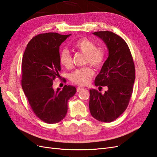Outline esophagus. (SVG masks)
I'll return each mask as SVG.
<instances>
[{
	"label": "esophagus",
	"mask_w": 157,
	"mask_h": 157,
	"mask_svg": "<svg viewBox=\"0 0 157 157\" xmlns=\"http://www.w3.org/2000/svg\"><path fill=\"white\" fill-rule=\"evenodd\" d=\"M84 88H82V87H80V86H78V87H77V92H79V91H80V90H81L82 89H83Z\"/></svg>",
	"instance_id": "obj_1"
}]
</instances>
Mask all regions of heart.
Returning <instances> with one entry per match:
<instances>
[{
  "label": "heart",
  "mask_w": 157,
  "mask_h": 157,
  "mask_svg": "<svg viewBox=\"0 0 157 157\" xmlns=\"http://www.w3.org/2000/svg\"><path fill=\"white\" fill-rule=\"evenodd\" d=\"M73 48L86 56L85 63H89L96 68H99L105 63L107 56V50L104 46H96V42L87 37H81L73 43ZM60 64L65 68L69 69L73 65L72 56L67 49H63L59 55ZM94 75L93 69L86 66L76 69L71 74V81L76 84L84 86L89 83Z\"/></svg>",
  "instance_id": "b5f03b06"
}]
</instances>
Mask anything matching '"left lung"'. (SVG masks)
<instances>
[{
	"label": "left lung",
	"mask_w": 157,
	"mask_h": 157,
	"mask_svg": "<svg viewBox=\"0 0 157 157\" xmlns=\"http://www.w3.org/2000/svg\"><path fill=\"white\" fill-rule=\"evenodd\" d=\"M93 34L103 40L109 50L95 85L107 86L108 90L102 94L97 90H90V111L96 120L111 122L124 112L129 103L136 78L134 63L129 47L121 36L111 31Z\"/></svg>",
	"instance_id": "obj_1"
}]
</instances>
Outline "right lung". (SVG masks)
Masks as SVG:
<instances>
[{
	"label": "right lung",
	"mask_w": 157,
	"mask_h": 157,
	"mask_svg": "<svg viewBox=\"0 0 157 157\" xmlns=\"http://www.w3.org/2000/svg\"><path fill=\"white\" fill-rule=\"evenodd\" d=\"M70 35L57 33L38 35L28 43L23 56V90L36 116L48 124L63 119L68 100L77 92L70 85L56 91L52 87L54 79L60 77L59 46Z\"/></svg>",
	"instance_id": "right-lung-1"
}]
</instances>
